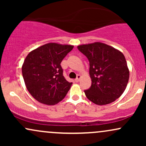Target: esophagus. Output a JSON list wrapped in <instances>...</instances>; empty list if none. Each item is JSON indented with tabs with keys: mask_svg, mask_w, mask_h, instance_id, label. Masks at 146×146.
Segmentation results:
<instances>
[{
	"mask_svg": "<svg viewBox=\"0 0 146 146\" xmlns=\"http://www.w3.org/2000/svg\"><path fill=\"white\" fill-rule=\"evenodd\" d=\"M80 78H81V76H80V75H77V78H75V82H78L79 81H80Z\"/></svg>",
	"mask_w": 146,
	"mask_h": 146,
	"instance_id": "obj_1",
	"label": "esophagus"
}]
</instances>
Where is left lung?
I'll list each match as a JSON object with an SVG mask.
<instances>
[{"label":"left lung","mask_w":146,"mask_h":146,"mask_svg":"<svg viewBox=\"0 0 146 146\" xmlns=\"http://www.w3.org/2000/svg\"><path fill=\"white\" fill-rule=\"evenodd\" d=\"M78 48L89 61L92 83L84 90L86 98L98 105L115 101L124 92L129 80V70L123 53L102 42L80 45Z\"/></svg>","instance_id":"8db88e82"}]
</instances>
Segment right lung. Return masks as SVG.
<instances>
[{
  "instance_id": "1",
  "label": "right lung",
  "mask_w": 146,
  "mask_h": 146,
  "mask_svg": "<svg viewBox=\"0 0 146 146\" xmlns=\"http://www.w3.org/2000/svg\"><path fill=\"white\" fill-rule=\"evenodd\" d=\"M71 45L48 43L30 52L22 66L27 88L37 101L54 105L65 98L73 83L63 76L62 61Z\"/></svg>"
}]
</instances>
